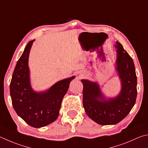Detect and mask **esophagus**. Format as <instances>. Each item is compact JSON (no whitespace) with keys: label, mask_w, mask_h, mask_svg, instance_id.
<instances>
[{"label":"esophagus","mask_w":148,"mask_h":148,"mask_svg":"<svg viewBox=\"0 0 148 148\" xmlns=\"http://www.w3.org/2000/svg\"><path fill=\"white\" fill-rule=\"evenodd\" d=\"M83 76H84V75H83V74H80L79 76H78V77H77V78H78V79L82 78V77H83Z\"/></svg>","instance_id":"1"}]
</instances>
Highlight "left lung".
<instances>
[{"label":"left lung","instance_id":"obj_1","mask_svg":"<svg viewBox=\"0 0 148 148\" xmlns=\"http://www.w3.org/2000/svg\"><path fill=\"white\" fill-rule=\"evenodd\" d=\"M116 60L115 69L121 83L119 95L106 97L98 82L82 79L83 105L87 116L98 124L114 125L130 113L137 96V78L133 59L119 41L114 45Z\"/></svg>","mask_w":148,"mask_h":148}]
</instances>
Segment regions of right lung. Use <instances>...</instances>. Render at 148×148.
I'll use <instances>...</instances> for the list:
<instances>
[{
	"label": "right lung",
	"mask_w": 148,
	"mask_h": 148,
	"mask_svg": "<svg viewBox=\"0 0 148 148\" xmlns=\"http://www.w3.org/2000/svg\"><path fill=\"white\" fill-rule=\"evenodd\" d=\"M34 41L27 44L16 64L10 90L13 107L18 116L32 127L40 128L58 119L63 98L75 76L61 79L46 90H34L28 66L29 52Z\"/></svg>",
	"instance_id": "obj_1"
}]
</instances>
